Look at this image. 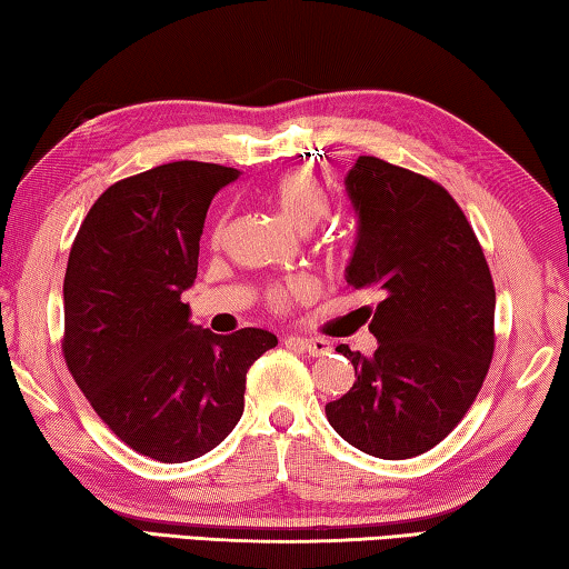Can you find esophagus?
Returning a JSON list of instances; mask_svg holds the SVG:
<instances>
[{
  "label": "esophagus",
  "mask_w": 569,
  "mask_h": 569,
  "mask_svg": "<svg viewBox=\"0 0 569 569\" xmlns=\"http://www.w3.org/2000/svg\"><path fill=\"white\" fill-rule=\"evenodd\" d=\"M288 343L291 346H296V349H301V351H306V353H311V356H323V353H329V341H323V339H303V336H291V339H288Z\"/></svg>",
  "instance_id": "34e87169"
}]
</instances>
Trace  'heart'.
Listing matches in <instances>:
<instances>
[{
  "instance_id": "1",
  "label": "heart",
  "mask_w": 569,
  "mask_h": 569,
  "mask_svg": "<svg viewBox=\"0 0 569 569\" xmlns=\"http://www.w3.org/2000/svg\"><path fill=\"white\" fill-rule=\"evenodd\" d=\"M268 196H271L278 213H281L288 223L298 230H311L313 226L321 223L326 213H329V196H326L319 178L308 170L286 172V176H281L273 182ZM226 228H228V218H220V223L216 228V243L223 240ZM313 293H316L313 278L291 276L286 278V281L276 283L271 291H268V301H271V306L276 308H283L291 301H303V298Z\"/></svg>"
}]
</instances>
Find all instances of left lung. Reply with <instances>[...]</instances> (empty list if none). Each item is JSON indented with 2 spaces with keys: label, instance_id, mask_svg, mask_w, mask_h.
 <instances>
[{
  "label": "left lung",
  "instance_id": "1",
  "mask_svg": "<svg viewBox=\"0 0 569 569\" xmlns=\"http://www.w3.org/2000/svg\"><path fill=\"white\" fill-rule=\"evenodd\" d=\"M356 246L346 283L383 301L379 349L341 343L356 381L326 417L351 447L409 459L437 447L477 399L495 353V283L457 200L439 182L361 156L346 176Z\"/></svg>",
  "mask_w": 569,
  "mask_h": 569
}]
</instances>
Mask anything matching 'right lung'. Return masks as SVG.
I'll use <instances>...</instances> for the list:
<instances>
[{"instance_id": "right-lung-1", "label": "right lung", "mask_w": 569, "mask_h": 569, "mask_svg": "<svg viewBox=\"0 0 569 569\" xmlns=\"http://www.w3.org/2000/svg\"><path fill=\"white\" fill-rule=\"evenodd\" d=\"M240 170L178 160L94 200L64 273V361L114 437L180 465L216 449L243 413L246 373L271 331L218 336L182 303L198 276L210 200Z\"/></svg>"}]
</instances>
